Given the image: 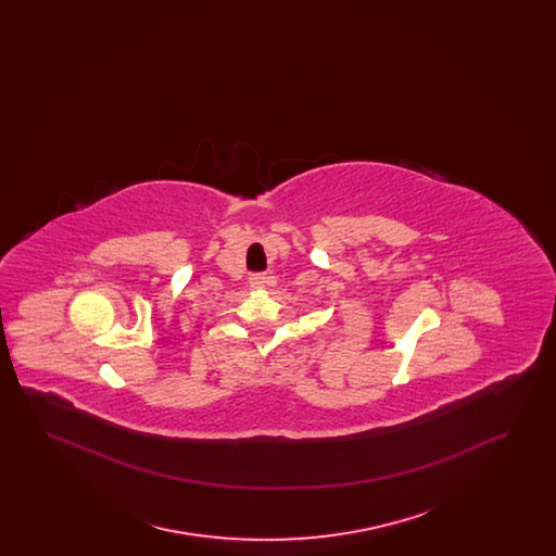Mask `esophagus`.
<instances>
[{
	"mask_svg": "<svg viewBox=\"0 0 556 556\" xmlns=\"http://www.w3.org/2000/svg\"><path fill=\"white\" fill-rule=\"evenodd\" d=\"M266 283H268V277L265 273H252L250 275V286L252 288H265Z\"/></svg>",
	"mask_w": 556,
	"mask_h": 556,
	"instance_id": "esophagus-1",
	"label": "esophagus"
}]
</instances>
